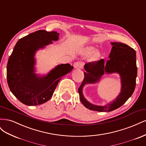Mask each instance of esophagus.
<instances>
[{
    "instance_id": "obj_1",
    "label": "esophagus",
    "mask_w": 146,
    "mask_h": 146,
    "mask_svg": "<svg viewBox=\"0 0 146 146\" xmlns=\"http://www.w3.org/2000/svg\"><path fill=\"white\" fill-rule=\"evenodd\" d=\"M74 66L75 68L80 69V68H82V64L80 62H79V61H77V62L74 63Z\"/></svg>"
}]
</instances>
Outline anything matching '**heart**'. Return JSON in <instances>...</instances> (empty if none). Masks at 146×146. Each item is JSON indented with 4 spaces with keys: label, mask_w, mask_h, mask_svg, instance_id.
<instances>
[{
    "label": "heart",
    "mask_w": 146,
    "mask_h": 146,
    "mask_svg": "<svg viewBox=\"0 0 146 146\" xmlns=\"http://www.w3.org/2000/svg\"><path fill=\"white\" fill-rule=\"evenodd\" d=\"M95 51V49L93 47H88L86 49V52L89 53V54H92Z\"/></svg>",
    "instance_id": "b5f03b06"
}]
</instances>
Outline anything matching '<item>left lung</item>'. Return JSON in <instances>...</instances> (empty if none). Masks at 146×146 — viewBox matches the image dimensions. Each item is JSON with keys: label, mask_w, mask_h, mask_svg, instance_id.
<instances>
[{"label": "left lung", "mask_w": 146, "mask_h": 146, "mask_svg": "<svg viewBox=\"0 0 146 146\" xmlns=\"http://www.w3.org/2000/svg\"><path fill=\"white\" fill-rule=\"evenodd\" d=\"M113 46L109 55L110 59L104 64V60L89 62L85 65L83 80L78 88L80 101L86 108L90 110L100 112L111 111L124 104L133 93L136 86L137 66L136 52L133 48L122 42H111ZM117 72L121 77V92L113 103L104 106H97L90 104L84 98L82 88L85 84L94 83L98 81L102 75Z\"/></svg>", "instance_id": "left-lung-1"}]
</instances>
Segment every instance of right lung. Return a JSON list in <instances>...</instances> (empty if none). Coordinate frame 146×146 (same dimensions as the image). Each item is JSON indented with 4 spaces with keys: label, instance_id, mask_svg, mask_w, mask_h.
<instances>
[{
    "label": "right lung",
    "instance_id": "add662e5",
    "mask_svg": "<svg viewBox=\"0 0 146 146\" xmlns=\"http://www.w3.org/2000/svg\"><path fill=\"white\" fill-rule=\"evenodd\" d=\"M54 31L38 30L21 38L17 42L7 63V77L12 93L23 104L38 105L52 97L58 82L73 69L69 64H61L44 77L34 73L35 54L39 48L58 39Z\"/></svg>",
    "mask_w": 146,
    "mask_h": 146
}]
</instances>
